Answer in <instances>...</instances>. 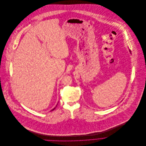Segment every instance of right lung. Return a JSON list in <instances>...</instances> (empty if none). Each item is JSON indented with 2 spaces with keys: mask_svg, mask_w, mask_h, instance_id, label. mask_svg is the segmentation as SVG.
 <instances>
[{
  "mask_svg": "<svg viewBox=\"0 0 146 146\" xmlns=\"http://www.w3.org/2000/svg\"><path fill=\"white\" fill-rule=\"evenodd\" d=\"M54 109H55V108H53V110H52V111H53V110H54Z\"/></svg>",
  "mask_w": 146,
  "mask_h": 146,
  "instance_id": "add662e5",
  "label": "right lung"
}]
</instances>
